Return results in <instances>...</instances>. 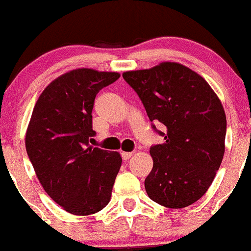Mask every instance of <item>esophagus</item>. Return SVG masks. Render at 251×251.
I'll list each match as a JSON object with an SVG mask.
<instances>
[{
    "mask_svg": "<svg viewBox=\"0 0 251 251\" xmlns=\"http://www.w3.org/2000/svg\"><path fill=\"white\" fill-rule=\"evenodd\" d=\"M122 158H123V161H128L129 158H130L131 156H133L134 154V152H122Z\"/></svg>",
    "mask_w": 251,
    "mask_h": 251,
    "instance_id": "esophagus-1",
    "label": "esophagus"
}]
</instances>
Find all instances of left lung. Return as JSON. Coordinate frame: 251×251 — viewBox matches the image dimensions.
I'll return each mask as SVG.
<instances>
[{"label":"left lung","instance_id":"1","mask_svg":"<svg viewBox=\"0 0 251 251\" xmlns=\"http://www.w3.org/2000/svg\"><path fill=\"white\" fill-rule=\"evenodd\" d=\"M123 78L140 98L153 131L164 138V144L150 147L153 168L145 179L147 195L173 209L197 202L224 158L226 115L220 100L203 77L177 63L125 72Z\"/></svg>","mask_w":251,"mask_h":251}]
</instances>
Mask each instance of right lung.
<instances>
[{
	"label": "right lung",
	"mask_w": 251,
	"mask_h": 251,
	"mask_svg": "<svg viewBox=\"0 0 251 251\" xmlns=\"http://www.w3.org/2000/svg\"><path fill=\"white\" fill-rule=\"evenodd\" d=\"M120 78L117 72L70 71L38 98L25 145L36 175L49 197L74 215L98 213L110 202L122 158L92 146L95 97Z\"/></svg>",
	"instance_id": "obj_1"
}]
</instances>
